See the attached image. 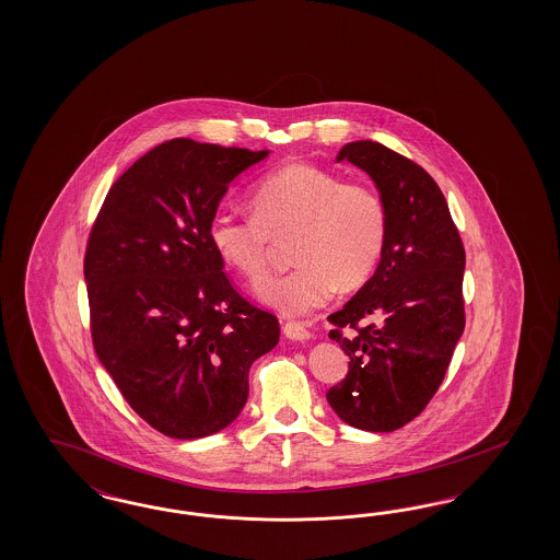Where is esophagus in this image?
Returning <instances> with one entry per match:
<instances>
[{
	"mask_svg": "<svg viewBox=\"0 0 560 560\" xmlns=\"http://www.w3.org/2000/svg\"><path fill=\"white\" fill-rule=\"evenodd\" d=\"M283 335H285L289 340L312 339V332H310L302 323H285V326H283Z\"/></svg>",
	"mask_w": 560,
	"mask_h": 560,
	"instance_id": "obj_1",
	"label": "esophagus"
}]
</instances>
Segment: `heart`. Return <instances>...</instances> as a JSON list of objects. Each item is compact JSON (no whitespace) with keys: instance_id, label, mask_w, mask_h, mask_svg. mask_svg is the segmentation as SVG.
<instances>
[{"instance_id":"obj_1","label":"heart","mask_w":560,"mask_h":560,"mask_svg":"<svg viewBox=\"0 0 560 560\" xmlns=\"http://www.w3.org/2000/svg\"><path fill=\"white\" fill-rule=\"evenodd\" d=\"M253 215L218 213L209 240L225 265L248 281L269 269L272 240L291 234L295 267L271 277L256 298L285 316L323 307L337 289L361 288L388 240V209L370 187L345 185L328 170L289 164L265 176L250 197Z\"/></svg>"}]
</instances>
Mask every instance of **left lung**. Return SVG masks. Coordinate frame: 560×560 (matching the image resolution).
I'll return each mask as SVG.
<instances>
[{
  "mask_svg": "<svg viewBox=\"0 0 560 560\" xmlns=\"http://www.w3.org/2000/svg\"><path fill=\"white\" fill-rule=\"evenodd\" d=\"M370 174L388 209L386 250L372 279L328 316L349 372L326 400L351 427L390 433L423 412L464 332L466 255L445 197L419 164L375 141L347 143L337 162ZM375 317L378 323L359 327ZM340 327H353L345 338Z\"/></svg>",
  "mask_w": 560,
  "mask_h": 560,
  "instance_id": "left-lung-1",
  "label": "left lung"
}]
</instances>
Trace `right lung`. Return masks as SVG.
<instances>
[{
  "instance_id": "obj_1",
  "label": "right lung",
  "mask_w": 560,
  "mask_h": 560,
  "mask_svg": "<svg viewBox=\"0 0 560 560\" xmlns=\"http://www.w3.org/2000/svg\"><path fill=\"white\" fill-rule=\"evenodd\" d=\"M267 155L166 141L110 187L88 237L96 355L129 407L174 440L236 421L250 365L279 342L277 318L237 293L209 240L230 183Z\"/></svg>"
}]
</instances>
